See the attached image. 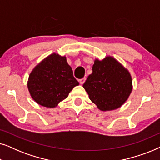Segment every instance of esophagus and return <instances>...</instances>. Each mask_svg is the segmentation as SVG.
<instances>
[{"instance_id": "esophagus-1", "label": "esophagus", "mask_w": 160, "mask_h": 160, "mask_svg": "<svg viewBox=\"0 0 160 160\" xmlns=\"http://www.w3.org/2000/svg\"><path fill=\"white\" fill-rule=\"evenodd\" d=\"M85 81H86V77H84L83 78H82V79L79 80V83L82 85L85 82Z\"/></svg>"}]
</instances>
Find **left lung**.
Returning <instances> with one entry per match:
<instances>
[{
	"label": "left lung",
	"mask_w": 160,
	"mask_h": 160,
	"mask_svg": "<svg viewBox=\"0 0 160 160\" xmlns=\"http://www.w3.org/2000/svg\"><path fill=\"white\" fill-rule=\"evenodd\" d=\"M89 99L102 111L121 107L132 90L130 72L112 56L95 59L92 73L83 84Z\"/></svg>",
	"instance_id": "1"
}]
</instances>
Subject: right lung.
Wrapping results in <instances>:
<instances>
[{
	"mask_svg": "<svg viewBox=\"0 0 160 160\" xmlns=\"http://www.w3.org/2000/svg\"><path fill=\"white\" fill-rule=\"evenodd\" d=\"M79 83L73 77L66 57L52 53L36 65L30 73L28 89L35 102L47 108H55L68 98Z\"/></svg>",
	"mask_w": 160,
	"mask_h": 160,
	"instance_id": "right-lung-1",
	"label": "right lung"
}]
</instances>
